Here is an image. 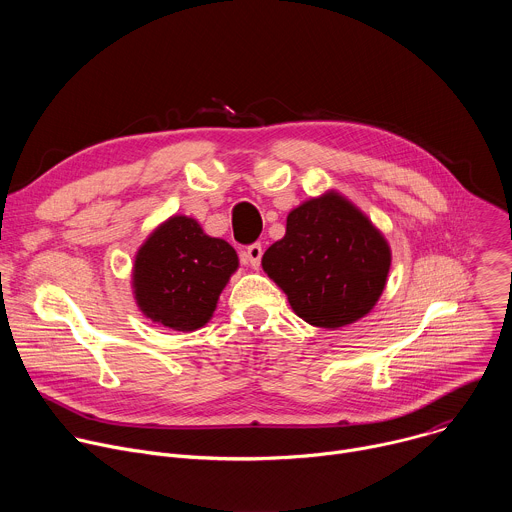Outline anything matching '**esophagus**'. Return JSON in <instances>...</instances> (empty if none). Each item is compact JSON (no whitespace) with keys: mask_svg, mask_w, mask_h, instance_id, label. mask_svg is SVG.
Masks as SVG:
<instances>
[{"mask_svg":"<svg viewBox=\"0 0 512 512\" xmlns=\"http://www.w3.org/2000/svg\"><path fill=\"white\" fill-rule=\"evenodd\" d=\"M261 257H263V247H261L259 243H253V245L247 247V251H245V261H247L253 269H259Z\"/></svg>","mask_w":512,"mask_h":512,"instance_id":"34e87169","label":"esophagus"}]
</instances>
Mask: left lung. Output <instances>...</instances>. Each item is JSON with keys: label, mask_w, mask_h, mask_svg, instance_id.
Here are the masks:
<instances>
[{"label": "left lung", "mask_w": 512, "mask_h": 512, "mask_svg": "<svg viewBox=\"0 0 512 512\" xmlns=\"http://www.w3.org/2000/svg\"><path fill=\"white\" fill-rule=\"evenodd\" d=\"M261 265L304 322L338 330L377 306L391 247L354 202L326 190L289 210L283 239L265 251Z\"/></svg>", "instance_id": "left-lung-1"}]
</instances>
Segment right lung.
I'll list each match as a JSON object with an SVG mask.
<instances>
[{
	"label": "right lung",
	"instance_id": "add662e5",
	"mask_svg": "<svg viewBox=\"0 0 512 512\" xmlns=\"http://www.w3.org/2000/svg\"><path fill=\"white\" fill-rule=\"evenodd\" d=\"M237 269V251L225 239L206 235L192 216L174 214L135 253L133 298L154 324L192 332L212 318Z\"/></svg>",
	"mask_w": 512,
	"mask_h": 512
}]
</instances>
